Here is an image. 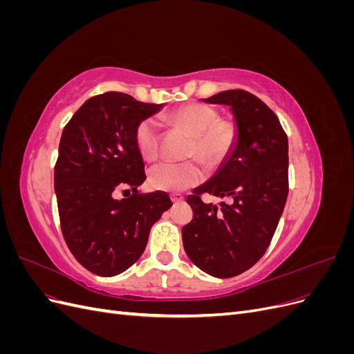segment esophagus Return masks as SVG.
<instances>
[{"label": "esophagus", "instance_id": "34e87169", "mask_svg": "<svg viewBox=\"0 0 354 354\" xmlns=\"http://www.w3.org/2000/svg\"><path fill=\"white\" fill-rule=\"evenodd\" d=\"M183 195L180 194H171V201H173L174 203H178V202H183Z\"/></svg>", "mask_w": 354, "mask_h": 354}]
</instances>
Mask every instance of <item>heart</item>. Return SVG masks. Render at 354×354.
I'll use <instances>...</instances> for the list:
<instances>
[{
	"mask_svg": "<svg viewBox=\"0 0 354 354\" xmlns=\"http://www.w3.org/2000/svg\"><path fill=\"white\" fill-rule=\"evenodd\" d=\"M169 122L192 134L189 156H196L207 165H217L226 158L236 143L238 128L233 121L218 118V112L205 103H187L171 112ZM136 146L147 162L159 156L160 130L153 118H146L136 128ZM203 178V169L196 160L173 164L162 162L149 173V183L153 189L181 192L198 185Z\"/></svg>",
	"mask_w": 354,
	"mask_h": 354,
	"instance_id": "b5f03b06",
	"label": "heart"
}]
</instances>
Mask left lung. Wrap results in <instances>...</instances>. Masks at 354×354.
Returning a JSON list of instances; mask_svg holds the SVG:
<instances>
[{
  "label": "left lung",
  "instance_id": "8db88e82",
  "mask_svg": "<svg viewBox=\"0 0 354 354\" xmlns=\"http://www.w3.org/2000/svg\"><path fill=\"white\" fill-rule=\"evenodd\" d=\"M202 100L230 106L238 138L217 173L187 196L194 220L181 236L201 270L232 277L261 259L276 232L288 198V137L274 112L248 91L227 90ZM203 193L232 202L205 204Z\"/></svg>",
  "mask_w": 354,
  "mask_h": 354
}]
</instances>
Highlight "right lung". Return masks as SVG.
<instances>
[{"label": "right lung", "mask_w": 354, "mask_h": 354, "mask_svg": "<svg viewBox=\"0 0 354 354\" xmlns=\"http://www.w3.org/2000/svg\"><path fill=\"white\" fill-rule=\"evenodd\" d=\"M160 108L108 91L85 102L62 133L55 167L62 233L75 259L94 274L109 277L133 266L152 226L173 205L165 192L137 190L146 174L136 128ZM122 187L133 194L116 200Z\"/></svg>", "instance_id": "right-lung-1"}]
</instances>
